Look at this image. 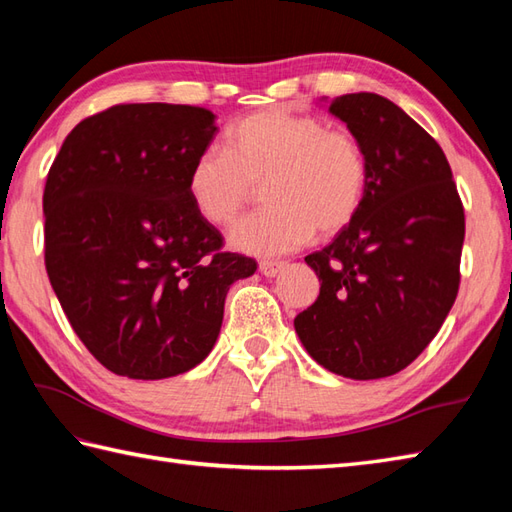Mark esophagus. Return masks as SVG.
Instances as JSON below:
<instances>
[{"label": "esophagus", "instance_id": "obj_1", "mask_svg": "<svg viewBox=\"0 0 512 512\" xmlns=\"http://www.w3.org/2000/svg\"><path fill=\"white\" fill-rule=\"evenodd\" d=\"M284 268H286L284 262H259V273H262L264 277H275Z\"/></svg>", "mask_w": 512, "mask_h": 512}]
</instances>
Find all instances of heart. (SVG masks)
Listing matches in <instances>:
<instances>
[{
	"mask_svg": "<svg viewBox=\"0 0 512 512\" xmlns=\"http://www.w3.org/2000/svg\"><path fill=\"white\" fill-rule=\"evenodd\" d=\"M367 156L345 129L290 110H264L228 127L226 149H204L191 162L187 193L209 224H233L264 187V213L239 222L228 242L248 255L273 257L332 237L352 224L367 191Z\"/></svg>",
	"mask_w": 512,
	"mask_h": 512,
	"instance_id": "1",
	"label": "heart"
}]
</instances>
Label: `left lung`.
Here are the masks:
<instances>
[{"mask_svg": "<svg viewBox=\"0 0 512 512\" xmlns=\"http://www.w3.org/2000/svg\"><path fill=\"white\" fill-rule=\"evenodd\" d=\"M328 112L361 143L369 178L352 224L306 257L321 290L295 330L328 372L385 378L416 361L458 297L464 209L444 151L396 103L358 92Z\"/></svg>", "mask_w": 512, "mask_h": 512, "instance_id": "1", "label": "left lung"}]
</instances>
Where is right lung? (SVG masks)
Wrapping results in <instances>:
<instances>
[{"label":"right lung","instance_id":"obj_1","mask_svg":"<svg viewBox=\"0 0 512 512\" xmlns=\"http://www.w3.org/2000/svg\"><path fill=\"white\" fill-rule=\"evenodd\" d=\"M215 114L169 103L114 105L76 125L46 191V270L76 336L110 372H189L217 341L226 292L257 270L187 193Z\"/></svg>","mask_w":512,"mask_h":512}]
</instances>
